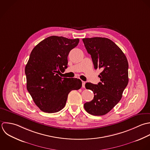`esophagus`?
Returning <instances> with one entry per match:
<instances>
[{
	"mask_svg": "<svg viewBox=\"0 0 150 150\" xmlns=\"http://www.w3.org/2000/svg\"><path fill=\"white\" fill-rule=\"evenodd\" d=\"M85 82L82 81V88H85Z\"/></svg>",
	"mask_w": 150,
	"mask_h": 150,
	"instance_id": "1",
	"label": "esophagus"
}]
</instances>
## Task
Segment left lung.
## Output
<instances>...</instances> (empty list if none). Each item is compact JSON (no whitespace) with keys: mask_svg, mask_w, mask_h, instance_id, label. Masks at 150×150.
I'll use <instances>...</instances> for the list:
<instances>
[{"mask_svg":"<svg viewBox=\"0 0 150 150\" xmlns=\"http://www.w3.org/2000/svg\"><path fill=\"white\" fill-rule=\"evenodd\" d=\"M82 41L95 69L102 70L98 85L85 84V88L95 95L92 100L84 104V108L91 115H105L119 102L128 84V61L122 50L109 38H86Z\"/></svg>","mask_w":150,"mask_h":150,"instance_id":"left-lung-1","label":"left lung"}]
</instances>
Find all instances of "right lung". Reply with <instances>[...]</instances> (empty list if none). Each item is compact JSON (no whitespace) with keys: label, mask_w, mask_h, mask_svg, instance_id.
Wrapping results in <instances>:
<instances>
[{"label":"right lung","mask_w":150,"mask_h":150,"mask_svg":"<svg viewBox=\"0 0 150 150\" xmlns=\"http://www.w3.org/2000/svg\"><path fill=\"white\" fill-rule=\"evenodd\" d=\"M79 41V38L53 35L41 41L32 50L25 67L27 89L42 112L60 111L65 106L69 93L81 88L79 79L61 77L68 67V55Z\"/></svg>","instance_id":"right-lung-1"}]
</instances>
